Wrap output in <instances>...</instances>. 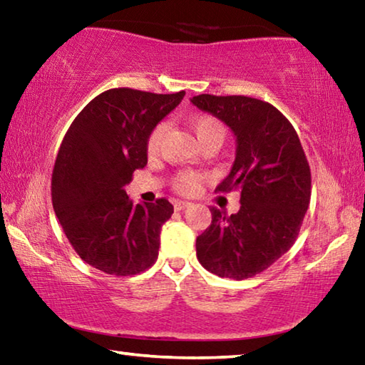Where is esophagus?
I'll return each instance as SVG.
<instances>
[{
	"label": "esophagus",
	"instance_id": "1",
	"mask_svg": "<svg viewBox=\"0 0 365 365\" xmlns=\"http://www.w3.org/2000/svg\"><path fill=\"white\" fill-rule=\"evenodd\" d=\"M190 206H191V202H188V201H174L175 211H183V209H187Z\"/></svg>",
	"mask_w": 365,
	"mask_h": 365
}]
</instances>
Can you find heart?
<instances>
[{"mask_svg":"<svg viewBox=\"0 0 365 365\" xmlns=\"http://www.w3.org/2000/svg\"><path fill=\"white\" fill-rule=\"evenodd\" d=\"M165 130H168V125H165V123H158V125L153 128V132L150 133V137H148V143H146L148 153L156 154L159 151L160 143H163L164 140ZM191 130L195 132L196 138L201 145L211 143V141H217V143L222 145V141L225 138L224 123L215 119V117L207 115V114L193 117V119H191ZM201 180H202V175L197 174V172H191V170L180 172V174H177L174 177V190L182 195H191L195 193L197 187H200Z\"/></svg>","mask_w":365,"mask_h":365,"instance_id":"1","label":"heart"}]
</instances>
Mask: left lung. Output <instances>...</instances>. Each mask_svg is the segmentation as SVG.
Segmentation results:
<instances>
[{"label": "left lung", "instance_id": "1", "mask_svg": "<svg viewBox=\"0 0 365 365\" xmlns=\"http://www.w3.org/2000/svg\"><path fill=\"white\" fill-rule=\"evenodd\" d=\"M191 103L237 138L230 174L215 191H242L237 214L211 207V225L196 238L197 261L222 279H250L296 242L311 200V169L298 133L272 104L214 95L193 96Z\"/></svg>", "mask_w": 365, "mask_h": 365}]
</instances>
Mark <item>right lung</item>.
I'll return each instance as SVG.
<instances>
[{"label":"right lung","instance_id":"add662e5","mask_svg":"<svg viewBox=\"0 0 365 365\" xmlns=\"http://www.w3.org/2000/svg\"><path fill=\"white\" fill-rule=\"evenodd\" d=\"M183 96L108 90L86 104L61 143L51 180L54 212L77 255L104 274L130 277L156 262L160 227L174 206L164 197L133 205L123 187L146 165L153 128Z\"/></svg>","mask_w":365,"mask_h":365}]
</instances>
